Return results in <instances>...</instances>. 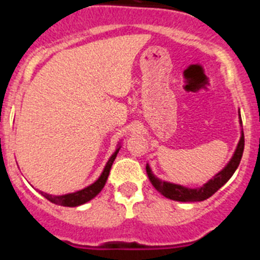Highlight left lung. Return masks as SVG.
Returning a JSON list of instances; mask_svg holds the SVG:
<instances>
[{"label":"left lung","instance_id":"8db88e82","mask_svg":"<svg viewBox=\"0 0 260 260\" xmlns=\"http://www.w3.org/2000/svg\"><path fill=\"white\" fill-rule=\"evenodd\" d=\"M240 123H242L240 116ZM243 147H245V137H243V130H241V139L238 142V146L234 151V155L232 156L231 161L226 164V167L220 171L219 173L213 176L207 183H204L201 187H197V189H190V187H185V186L176 185V183L167 182V181L158 180L157 177H155V174L151 171L150 165L147 164L146 171L148 174V178H150L151 183L153 185L156 190L161 195H164L165 198L172 199V201L177 202H202L208 199L210 197H212L217 190L224 186L225 183L228 182L229 178L233 176V173L236 172V169L238 168L241 161V157H242L243 153Z\"/></svg>","mask_w":260,"mask_h":260}]
</instances>
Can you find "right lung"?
<instances>
[{"label":"right lung","mask_w":260,"mask_h":260,"mask_svg":"<svg viewBox=\"0 0 260 260\" xmlns=\"http://www.w3.org/2000/svg\"><path fill=\"white\" fill-rule=\"evenodd\" d=\"M118 151H119V146L118 148L114 151L113 155L110 156L109 160H108L102 176L99 177L98 180H96L92 185L87 186V187L79 190V191L70 192V194H65V195H50V194H47V192L40 191L41 195H43L44 198H47L49 202H52V203L58 204V206H65V207H78V206H80V204L87 203V202H89L92 198H95L96 195L103 190V187H104L105 182H107L108 180V176H109L110 168H112V164H113L114 158H116Z\"/></svg>","instance_id":"add662e5"}]
</instances>
